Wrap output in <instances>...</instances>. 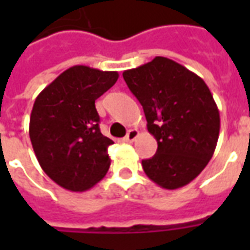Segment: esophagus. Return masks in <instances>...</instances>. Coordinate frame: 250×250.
<instances>
[{"label": "esophagus", "instance_id": "34e87169", "mask_svg": "<svg viewBox=\"0 0 250 250\" xmlns=\"http://www.w3.org/2000/svg\"><path fill=\"white\" fill-rule=\"evenodd\" d=\"M138 135H139V132L132 128V130H130V131H128V132H127V135L125 136V142H130V143H131V142L135 141L136 138H138Z\"/></svg>", "mask_w": 250, "mask_h": 250}]
</instances>
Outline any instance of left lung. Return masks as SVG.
Wrapping results in <instances>:
<instances>
[{
    "instance_id": "1",
    "label": "left lung",
    "mask_w": 250,
    "mask_h": 250,
    "mask_svg": "<svg viewBox=\"0 0 250 250\" xmlns=\"http://www.w3.org/2000/svg\"><path fill=\"white\" fill-rule=\"evenodd\" d=\"M123 79L143 107L157 154L142 161L152 182L174 190L190 184L214 154L220 112L206 83L167 57L127 69Z\"/></svg>"
}]
</instances>
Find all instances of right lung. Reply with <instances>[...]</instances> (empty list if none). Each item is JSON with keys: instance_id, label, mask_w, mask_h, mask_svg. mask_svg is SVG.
<instances>
[{"instance_id": "1", "label": "right lung", "mask_w": 250, "mask_h": 250, "mask_svg": "<svg viewBox=\"0 0 250 250\" xmlns=\"http://www.w3.org/2000/svg\"><path fill=\"white\" fill-rule=\"evenodd\" d=\"M115 71L71 66L36 98L29 136L45 174L62 188L84 191L104 178L114 142L99 128L95 100L114 85Z\"/></svg>"}]
</instances>
